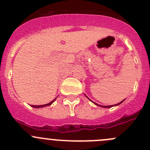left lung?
I'll list each match as a JSON object with an SVG mask.
<instances>
[{"label":"left lung","mask_w":150,"mask_h":150,"mask_svg":"<svg viewBox=\"0 0 150 150\" xmlns=\"http://www.w3.org/2000/svg\"><path fill=\"white\" fill-rule=\"evenodd\" d=\"M124 101V100H122V101L121 102H120V103H118L117 104H116V105H119V104H120L121 103H122V102ZM95 104H96L97 105V106H101V107H103V108H110V107H112V106H116V105H112V106H100V105H99V104H97V103H94Z\"/></svg>","instance_id":"obj_1"}]
</instances>
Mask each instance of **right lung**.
Listing matches in <instances>:
<instances>
[{
  "label": "right lung",
  "instance_id": "right-lung-1",
  "mask_svg": "<svg viewBox=\"0 0 150 150\" xmlns=\"http://www.w3.org/2000/svg\"><path fill=\"white\" fill-rule=\"evenodd\" d=\"M54 100H55V99H54ZM54 100H53L52 101H51V102H50V103H47V104H44V105H39V106H35V105H31V106H33V107H34V108H41V107H44V106H50V105H51L52 103L53 102H54Z\"/></svg>",
  "mask_w": 150,
  "mask_h": 150
}]
</instances>
